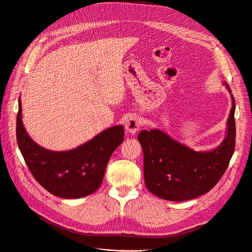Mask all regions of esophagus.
Wrapping results in <instances>:
<instances>
[{
	"mask_svg": "<svg viewBox=\"0 0 252 252\" xmlns=\"http://www.w3.org/2000/svg\"><path fill=\"white\" fill-rule=\"evenodd\" d=\"M141 127V121L139 119V117L136 116H130L127 120H126V123H125V128L126 130L129 133H135L136 131L139 130Z\"/></svg>",
	"mask_w": 252,
	"mask_h": 252,
	"instance_id": "1",
	"label": "esophagus"
}]
</instances>
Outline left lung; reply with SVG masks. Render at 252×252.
Masks as SVG:
<instances>
[{
	"instance_id": "obj_1",
	"label": "left lung",
	"mask_w": 252,
	"mask_h": 252,
	"mask_svg": "<svg viewBox=\"0 0 252 252\" xmlns=\"http://www.w3.org/2000/svg\"><path fill=\"white\" fill-rule=\"evenodd\" d=\"M231 93L230 87L224 83ZM227 121V134L211 151H194L158 129L142 130L145 185L161 199L182 202L207 193L223 177L235 147V101Z\"/></svg>"
}]
</instances>
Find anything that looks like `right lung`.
<instances>
[{
	"instance_id": "add662e5",
	"label": "right lung",
	"mask_w": 252,
	"mask_h": 252,
	"mask_svg": "<svg viewBox=\"0 0 252 252\" xmlns=\"http://www.w3.org/2000/svg\"><path fill=\"white\" fill-rule=\"evenodd\" d=\"M19 98L17 141L28 169L39 184L63 199H79L101 186L112 152L124 140V127L113 126L68 151L45 149L32 140L22 121Z\"/></svg>"
}]
</instances>
